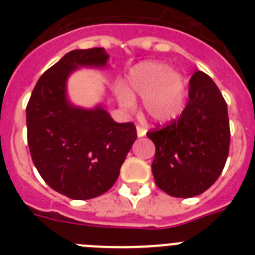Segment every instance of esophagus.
<instances>
[{
  "instance_id": "1",
  "label": "esophagus",
  "mask_w": 255,
  "mask_h": 255,
  "mask_svg": "<svg viewBox=\"0 0 255 255\" xmlns=\"http://www.w3.org/2000/svg\"><path fill=\"white\" fill-rule=\"evenodd\" d=\"M136 134H138L139 138L144 136V135L147 134V129L145 128H141V126H136Z\"/></svg>"
}]
</instances>
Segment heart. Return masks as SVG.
<instances>
[{
  "instance_id": "1",
  "label": "heart",
  "mask_w": 255,
  "mask_h": 255,
  "mask_svg": "<svg viewBox=\"0 0 255 255\" xmlns=\"http://www.w3.org/2000/svg\"><path fill=\"white\" fill-rule=\"evenodd\" d=\"M126 87L116 91L121 107L132 110L134 96L144 100V110L154 123L166 124L182 114L186 103V80L162 62H143L130 70Z\"/></svg>"
}]
</instances>
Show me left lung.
Here are the masks:
<instances>
[{"instance_id":"left-lung-1","label":"left lung","mask_w":255,"mask_h":255,"mask_svg":"<svg viewBox=\"0 0 255 255\" xmlns=\"http://www.w3.org/2000/svg\"><path fill=\"white\" fill-rule=\"evenodd\" d=\"M147 136L155 145L152 172L161 190L191 198L211 188L224 170L230 147L227 105L215 82L195 71L179 119Z\"/></svg>"}]
</instances>
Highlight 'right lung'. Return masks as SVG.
I'll use <instances>...</instances> for the list:
<instances>
[{
	"label": "right lung",
	"instance_id": "1",
	"mask_svg": "<svg viewBox=\"0 0 255 255\" xmlns=\"http://www.w3.org/2000/svg\"><path fill=\"white\" fill-rule=\"evenodd\" d=\"M108 58L105 48L69 52L40 76L26 106L33 163L47 185L71 199H92L110 190L136 140L134 124L114 121L103 105L75 106L67 96L74 71L105 69Z\"/></svg>",
	"mask_w": 255,
	"mask_h": 255
}]
</instances>
